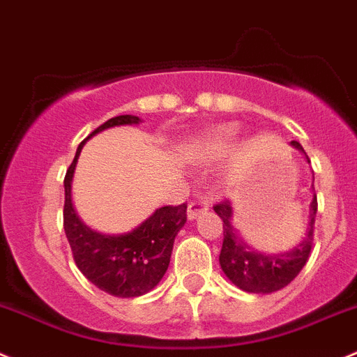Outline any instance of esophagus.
<instances>
[{"label": "esophagus", "mask_w": 357, "mask_h": 357, "mask_svg": "<svg viewBox=\"0 0 357 357\" xmlns=\"http://www.w3.org/2000/svg\"><path fill=\"white\" fill-rule=\"evenodd\" d=\"M207 209H209V204H207V200H202V199L192 200L188 206V220H195L197 216L204 214Z\"/></svg>", "instance_id": "1"}]
</instances>
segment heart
Masks as SVG:
<instances>
[{"mask_svg":"<svg viewBox=\"0 0 357 357\" xmlns=\"http://www.w3.org/2000/svg\"><path fill=\"white\" fill-rule=\"evenodd\" d=\"M235 132H237L235 127H220L214 132L200 137L195 144V155L202 160H214V158L221 157L230 146Z\"/></svg>","mask_w":357,"mask_h":357,"instance_id":"heart-1","label":"heart"}]
</instances>
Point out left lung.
I'll return each mask as SVG.
<instances>
[{
	"instance_id": "left-lung-1",
	"label": "left lung",
	"mask_w": 357,
	"mask_h": 357,
	"mask_svg": "<svg viewBox=\"0 0 357 357\" xmlns=\"http://www.w3.org/2000/svg\"><path fill=\"white\" fill-rule=\"evenodd\" d=\"M291 146L303 151L298 141H291ZM214 211L223 220V245H221L220 252L221 271L242 291L261 293V295L279 291L288 286L305 266L314 241V223H316L317 213L316 193L310 202L309 227H307L305 237L293 249L279 252V255H266V252L256 251L238 237L237 230L231 225L234 209L228 200L214 204Z\"/></svg>"
}]
</instances>
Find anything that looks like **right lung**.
<instances>
[{
    "label": "right lung",
    "instance_id": "obj_1",
    "mask_svg": "<svg viewBox=\"0 0 357 357\" xmlns=\"http://www.w3.org/2000/svg\"><path fill=\"white\" fill-rule=\"evenodd\" d=\"M139 122V116H115L89 137L109 127ZM85 141L79 143L64 178V231L73 258L82 274L102 291L119 298L141 296L151 291L167 272L174 238L186 223V204L160 207L129 234L102 235L91 230L82 223L71 200L73 174Z\"/></svg>",
    "mask_w": 357,
    "mask_h": 357
}]
</instances>
